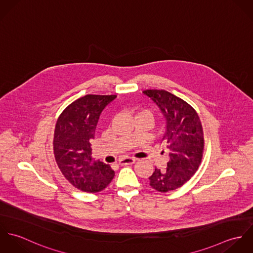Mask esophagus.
<instances>
[{
  "mask_svg": "<svg viewBox=\"0 0 253 253\" xmlns=\"http://www.w3.org/2000/svg\"><path fill=\"white\" fill-rule=\"evenodd\" d=\"M134 163H135V159H133V158H125V159L120 160L119 165L126 166V165H131V164H134Z\"/></svg>",
  "mask_w": 253,
  "mask_h": 253,
  "instance_id": "esophagus-1",
  "label": "esophagus"
}]
</instances>
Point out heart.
<instances>
[{
	"label": "heart",
	"instance_id": "1",
	"mask_svg": "<svg viewBox=\"0 0 253 253\" xmlns=\"http://www.w3.org/2000/svg\"><path fill=\"white\" fill-rule=\"evenodd\" d=\"M133 117H134V119L135 118H145L149 122H151V124H152L153 121H154L155 115H154V113L151 109L139 107V108H136L133 111Z\"/></svg>",
	"mask_w": 253,
	"mask_h": 253
}]
</instances>
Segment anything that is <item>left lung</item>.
<instances>
[{"instance_id": "8db88e82", "label": "left lung", "mask_w": 253, "mask_h": 253, "mask_svg": "<svg viewBox=\"0 0 253 253\" xmlns=\"http://www.w3.org/2000/svg\"><path fill=\"white\" fill-rule=\"evenodd\" d=\"M143 93L159 106L167 120L163 142L169 151V162L166 169H155L149 177L150 186L161 193L173 191L190 180L202 163L205 150L202 123L196 110L174 94L164 89H147Z\"/></svg>"}]
</instances>
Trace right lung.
<instances>
[{
	"instance_id": "obj_1",
	"label": "right lung",
	"mask_w": 253,
	"mask_h": 253,
	"mask_svg": "<svg viewBox=\"0 0 253 253\" xmlns=\"http://www.w3.org/2000/svg\"><path fill=\"white\" fill-rule=\"evenodd\" d=\"M116 95L86 94L63 110L57 119L53 153L64 177L86 193L104 190L115 171L102 162H91L90 142L102 110Z\"/></svg>"
}]
</instances>
